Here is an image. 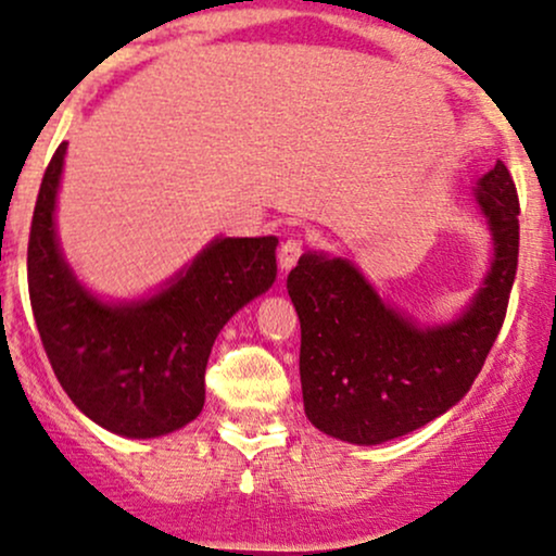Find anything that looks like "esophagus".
Segmentation results:
<instances>
[{"label": "esophagus", "mask_w": 556, "mask_h": 556, "mask_svg": "<svg viewBox=\"0 0 556 556\" xmlns=\"http://www.w3.org/2000/svg\"><path fill=\"white\" fill-rule=\"evenodd\" d=\"M300 256H303V240L300 238H290L279 245V266H282L285 271L292 269Z\"/></svg>", "instance_id": "1"}]
</instances>
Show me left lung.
<instances>
[{
    "label": "left lung",
    "mask_w": 556,
    "mask_h": 556,
    "mask_svg": "<svg viewBox=\"0 0 556 556\" xmlns=\"http://www.w3.org/2000/svg\"><path fill=\"white\" fill-rule=\"evenodd\" d=\"M476 201L494 240L483 287L460 318L418 327L376 295L348 258L303 253L287 277L300 318L305 416L350 444L405 437L460 402L507 316L518 271L520 203L502 162L478 180Z\"/></svg>",
    "instance_id": "obj_1"
}]
</instances>
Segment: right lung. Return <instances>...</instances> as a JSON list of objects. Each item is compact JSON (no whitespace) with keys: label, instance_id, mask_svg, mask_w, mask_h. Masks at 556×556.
Here are the masks:
<instances>
[{"label":"right lung","instance_id":"obj_1","mask_svg":"<svg viewBox=\"0 0 556 556\" xmlns=\"http://www.w3.org/2000/svg\"><path fill=\"white\" fill-rule=\"evenodd\" d=\"M67 143L38 188L28 240L30 308L67 397L93 424L130 439L182 429L206 400L222 327L277 277V238H216L154 298L101 303L65 264L54 203Z\"/></svg>","mask_w":556,"mask_h":556}]
</instances>
